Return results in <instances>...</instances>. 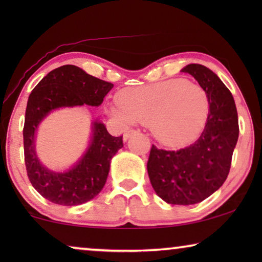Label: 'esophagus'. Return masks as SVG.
<instances>
[{"label":"esophagus","mask_w":262,"mask_h":262,"mask_svg":"<svg viewBox=\"0 0 262 262\" xmlns=\"http://www.w3.org/2000/svg\"><path fill=\"white\" fill-rule=\"evenodd\" d=\"M136 132H137L136 130H128V131H126V132H125V134L123 135V139H124V141H127V139L131 137V135L136 134Z\"/></svg>","instance_id":"34e87169"}]
</instances>
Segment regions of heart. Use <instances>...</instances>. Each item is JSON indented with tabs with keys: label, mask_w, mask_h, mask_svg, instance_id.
I'll list each match as a JSON object with an SVG mask.
<instances>
[{
	"label": "heart",
	"mask_w": 262,
	"mask_h": 262,
	"mask_svg": "<svg viewBox=\"0 0 262 262\" xmlns=\"http://www.w3.org/2000/svg\"><path fill=\"white\" fill-rule=\"evenodd\" d=\"M112 112L124 123L149 125L163 144L181 146L198 137L205 126L210 100L200 85L170 78L128 89L113 103Z\"/></svg>",
	"instance_id": "b5f03b06"
}]
</instances>
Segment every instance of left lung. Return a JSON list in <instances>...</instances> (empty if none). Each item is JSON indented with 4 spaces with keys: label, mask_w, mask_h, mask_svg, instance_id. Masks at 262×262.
I'll return each mask as SVG.
<instances>
[{
    "label": "left lung",
    "mask_w": 262,
    "mask_h": 262,
    "mask_svg": "<svg viewBox=\"0 0 262 262\" xmlns=\"http://www.w3.org/2000/svg\"><path fill=\"white\" fill-rule=\"evenodd\" d=\"M181 71L192 75L209 96L205 127L184 149L164 150L152 144L146 168L161 199L174 205H192L209 198L227 180L239 128L234 98L212 70L188 64Z\"/></svg>",
    "instance_id": "1"
}]
</instances>
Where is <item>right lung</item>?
<instances>
[{
	"mask_svg": "<svg viewBox=\"0 0 262 262\" xmlns=\"http://www.w3.org/2000/svg\"><path fill=\"white\" fill-rule=\"evenodd\" d=\"M113 84L88 75L75 66L50 71L32 91L24 125L25 163L31 184L45 199L58 205L75 206L94 198L106 184L112 157L123 146V136H111L105 125L94 121L93 138L82 159L64 173L49 170L39 162L34 149L38 125L60 107L99 106Z\"/></svg>",
	"mask_w": 262,
	"mask_h": 262,
	"instance_id": "1",
	"label": "right lung"
}]
</instances>
